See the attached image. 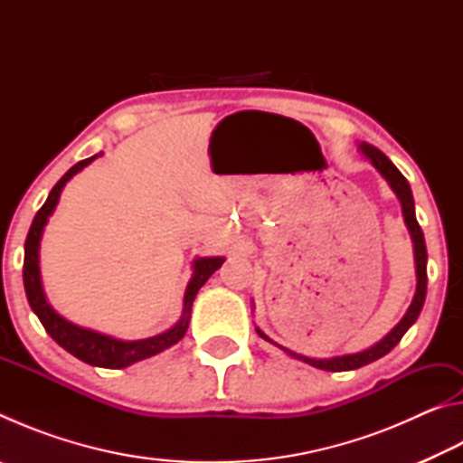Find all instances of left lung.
<instances>
[{"label":"left lung","mask_w":463,"mask_h":463,"mask_svg":"<svg viewBox=\"0 0 463 463\" xmlns=\"http://www.w3.org/2000/svg\"><path fill=\"white\" fill-rule=\"evenodd\" d=\"M359 151H362L365 159L370 161L375 169H378V174L383 179H386L388 185L392 187V192H394L396 198L401 200L406 229H409V232H411L412 247H414V265H417V289H414L411 307H409V310H406V315L401 318V323L392 328V331L386 336H383L382 341H378L375 345H372V347H367L364 351H359V354H347V355L325 357V359L307 357V355L296 354V351H289L286 347H281V345H278L276 341L269 339V336L265 335L260 326H255V331L260 333L261 339L269 341L271 345H276V347H279L289 357L300 359V362L308 364L312 367H318V370H325V372L357 370V367H364L367 364L375 362V359H380L386 354H390V351L398 345V341L402 339L404 333L409 331V328L414 323H417V318H419L420 310H422V304H425V296H427V247H425V237H422V231H420V226L417 222V214H414V200H412L411 185H409V182H406V177L401 174V171L396 169L394 163H392L382 151H378V148L367 145V143H362V145H359Z\"/></svg>","instance_id":"1"}]
</instances>
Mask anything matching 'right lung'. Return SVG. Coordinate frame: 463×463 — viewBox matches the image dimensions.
<instances>
[{
    "label": "right lung",
    "instance_id": "obj_1",
    "mask_svg": "<svg viewBox=\"0 0 463 463\" xmlns=\"http://www.w3.org/2000/svg\"><path fill=\"white\" fill-rule=\"evenodd\" d=\"M99 155H93L90 159H83L73 165L71 169L62 175L57 185L52 187L49 198L43 203V208L38 210L33 226H30L26 245H24V289L26 298L30 302V308L34 310V315L41 320L44 331L49 333L54 341H57L62 349L69 351V354L75 355L81 362L96 365V367H109V370H120V367H128L137 362H143L146 357H153L161 351L169 349L171 345L182 341L185 335L187 326H190V317H192V307L195 300V294L198 289L206 284L208 278L221 268L224 263V257H198L194 261V273L190 281H187L185 294H184V310L182 317H179L177 323L155 336H146V339H137V341H124L116 339V336H109L104 333L91 331V328H85L71 323L65 317H61L57 310H54L49 300H46L43 279H41V239L44 232V226L49 222L51 214L57 208L62 187L67 185L69 179L80 174L83 167H88L91 161H96Z\"/></svg>",
    "mask_w": 463,
    "mask_h": 463
}]
</instances>
